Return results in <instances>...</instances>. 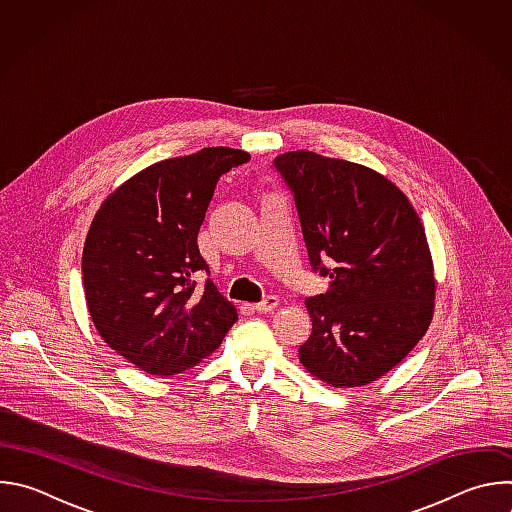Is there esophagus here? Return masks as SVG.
Segmentation results:
<instances>
[{"label":"esophagus","instance_id":"34e87169","mask_svg":"<svg viewBox=\"0 0 512 512\" xmlns=\"http://www.w3.org/2000/svg\"><path fill=\"white\" fill-rule=\"evenodd\" d=\"M277 304H279V300H277L275 296H269V298H265L263 302L255 304V306H253V310H255V312H259V314H267V312H273V310L277 308Z\"/></svg>","mask_w":512,"mask_h":512}]
</instances>
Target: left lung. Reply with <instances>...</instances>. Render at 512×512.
Listing matches in <instances>:
<instances>
[{"mask_svg": "<svg viewBox=\"0 0 512 512\" xmlns=\"http://www.w3.org/2000/svg\"><path fill=\"white\" fill-rule=\"evenodd\" d=\"M273 168L294 194L312 267L330 277L326 294L306 300L312 334L300 362L330 387L369 385L397 367L433 318L421 218L387 176L362 164L298 150Z\"/></svg>", "mask_w": 512, "mask_h": 512, "instance_id": "left-lung-1", "label": "left lung"}]
</instances>
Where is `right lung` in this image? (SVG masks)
<instances>
[{"instance_id":"right-lung-1","label":"right lung","mask_w":512,"mask_h":512,"mask_svg":"<svg viewBox=\"0 0 512 512\" xmlns=\"http://www.w3.org/2000/svg\"><path fill=\"white\" fill-rule=\"evenodd\" d=\"M249 154L204 148L162 160L115 188L83 249V283L99 336L137 369L172 377L210 356L237 322L208 279L198 233L218 178Z\"/></svg>"}]
</instances>
